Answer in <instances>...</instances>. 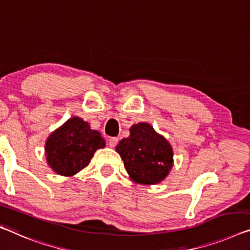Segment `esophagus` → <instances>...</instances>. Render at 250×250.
<instances>
[{"mask_svg":"<svg viewBox=\"0 0 250 250\" xmlns=\"http://www.w3.org/2000/svg\"><path fill=\"white\" fill-rule=\"evenodd\" d=\"M118 143V138L117 137H110L109 138V146L110 147H115Z\"/></svg>","mask_w":250,"mask_h":250,"instance_id":"1","label":"esophagus"}]
</instances>
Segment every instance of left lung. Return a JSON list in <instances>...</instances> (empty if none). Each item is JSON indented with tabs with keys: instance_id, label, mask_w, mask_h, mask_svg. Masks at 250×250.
I'll return each mask as SVG.
<instances>
[{
	"instance_id": "1",
	"label": "left lung",
	"mask_w": 250,
	"mask_h": 250,
	"mask_svg": "<svg viewBox=\"0 0 250 250\" xmlns=\"http://www.w3.org/2000/svg\"><path fill=\"white\" fill-rule=\"evenodd\" d=\"M123 138L116 151L124 161L126 171L136 183L156 184L170 172L173 163L171 145L147 123H138Z\"/></svg>"
}]
</instances>
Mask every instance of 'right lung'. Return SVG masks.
Segmentation results:
<instances>
[{"label": "right lung", "instance_id": "obj_1", "mask_svg": "<svg viewBox=\"0 0 250 250\" xmlns=\"http://www.w3.org/2000/svg\"><path fill=\"white\" fill-rule=\"evenodd\" d=\"M105 146V140L87 122L72 117L56 129L45 143V155L56 173L71 176L89 164L96 149Z\"/></svg>", "mask_w": 250, "mask_h": 250}]
</instances>
